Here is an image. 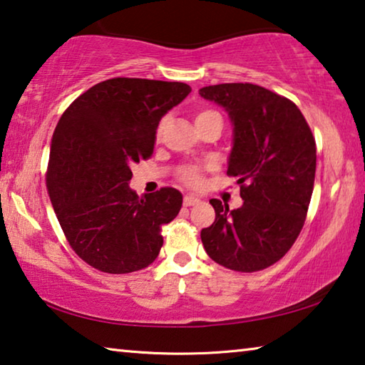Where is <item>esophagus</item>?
Segmentation results:
<instances>
[{
  "label": "esophagus",
  "mask_w": 365,
  "mask_h": 365,
  "mask_svg": "<svg viewBox=\"0 0 365 365\" xmlns=\"http://www.w3.org/2000/svg\"><path fill=\"white\" fill-rule=\"evenodd\" d=\"M197 202H200V197H197V196L187 195L183 197V205L185 206H195V205H197Z\"/></svg>",
  "instance_id": "esophagus-1"
}]
</instances>
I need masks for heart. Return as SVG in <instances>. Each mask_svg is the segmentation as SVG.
I'll list each match as a JSON object with an SVG mask.
<instances>
[{
	"label": "heart",
	"instance_id": "1",
	"mask_svg": "<svg viewBox=\"0 0 365 365\" xmlns=\"http://www.w3.org/2000/svg\"><path fill=\"white\" fill-rule=\"evenodd\" d=\"M214 114V110H200V113L196 114V122L201 120V119H206V117H211ZM160 132H163V123L158 127V137L160 135ZM201 177H202V168H200V165H188V168H185L180 170V178L188 185H200L201 183Z\"/></svg>",
	"mask_w": 365,
	"mask_h": 365
}]
</instances>
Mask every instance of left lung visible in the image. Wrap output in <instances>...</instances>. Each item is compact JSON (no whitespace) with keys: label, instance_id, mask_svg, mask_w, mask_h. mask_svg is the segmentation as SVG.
<instances>
[{"label":"left lung","instance_id":"obj_1","mask_svg":"<svg viewBox=\"0 0 365 365\" xmlns=\"http://www.w3.org/2000/svg\"><path fill=\"white\" fill-rule=\"evenodd\" d=\"M224 108L233 125L227 174L238 178L243 206L211 200L215 220L201 230L212 259L237 272H257L287 255L307 214L316 177V140L293 101L252 83L200 90Z\"/></svg>","mask_w":365,"mask_h":365}]
</instances>
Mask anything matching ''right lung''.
<instances>
[{"instance_id": "add662e5", "label": "right lung", "mask_w": 365, "mask_h": 365, "mask_svg": "<svg viewBox=\"0 0 365 365\" xmlns=\"http://www.w3.org/2000/svg\"><path fill=\"white\" fill-rule=\"evenodd\" d=\"M190 85L117 77L86 90L54 128L46 187L67 242L106 274L145 269L158 257L160 227L177 217L182 193L138 196L132 165L154 151L159 120Z\"/></svg>"}]
</instances>
